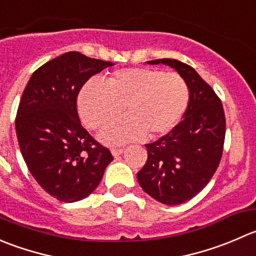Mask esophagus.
I'll use <instances>...</instances> for the list:
<instances>
[{
	"mask_svg": "<svg viewBox=\"0 0 256 256\" xmlns=\"http://www.w3.org/2000/svg\"><path fill=\"white\" fill-rule=\"evenodd\" d=\"M122 152H124V148H111V154H112V155L115 156V158L120 156Z\"/></svg>",
	"mask_w": 256,
	"mask_h": 256,
	"instance_id": "34e87169",
	"label": "esophagus"
}]
</instances>
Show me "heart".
<instances>
[{
    "label": "heart",
    "mask_w": 256,
    "mask_h": 256,
    "mask_svg": "<svg viewBox=\"0 0 256 256\" xmlns=\"http://www.w3.org/2000/svg\"><path fill=\"white\" fill-rule=\"evenodd\" d=\"M190 102L186 81L174 72L158 68H130L118 70L106 80H88L78 95L81 120L88 128H98L108 144H125L144 136L156 138L180 124Z\"/></svg>",
    "instance_id": "1"
}]
</instances>
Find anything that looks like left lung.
<instances>
[{"mask_svg": "<svg viewBox=\"0 0 256 256\" xmlns=\"http://www.w3.org/2000/svg\"><path fill=\"white\" fill-rule=\"evenodd\" d=\"M170 66L186 81L190 102L184 120L168 135L148 144V161L138 172L146 194L165 205L192 199L208 185L219 166L225 140L222 101L199 74L178 60L148 61Z\"/></svg>", "mask_w": 256, "mask_h": 256, "instance_id": "left-lung-1", "label": "left lung"}]
</instances>
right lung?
I'll return each mask as SVG.
<instances>
[{
  "mask_svg": "<svg viewBox=\"0 0 256 256\" xmlns=\"http://www.w3.org/2000/svg\"><path fill=\"white\" fill-rule=\"evenodd\" d=\"M110 66L66 52L37 68L21 96L14 124L22 158L38 185L60 202L88 196L114 160L82 128L76 108L84 84Z\"/></svg>",
  "mask_w": 256,
  "mask_h": 256,
  "instance_id": "1",
  "label": "right lung"
}]
</instances>
